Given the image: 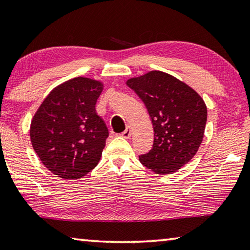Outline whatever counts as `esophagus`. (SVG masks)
I'll return each mask as SVG.
<instances>
[{
	"instance_id": "34e87169",
	"label": "esophagus",
	"mask_w": 250,
	"mask_h": 250,
	"mask_svg": "<svg viewBox=\"0 0 250 250\" xmlns=\"http://www.w3.org/2000/svg\"><path fill=\"white\" fill-rule=\"evenodd\" d=\"M120 136H121V137H124V138H125V139H128V138L131 137V130H130L129 126L125 130L124 132H122V133L120 134Z\"/></svg>"
}]
</instances>
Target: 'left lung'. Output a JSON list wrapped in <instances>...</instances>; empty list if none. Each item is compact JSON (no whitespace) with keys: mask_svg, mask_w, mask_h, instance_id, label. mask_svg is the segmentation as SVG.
Listing matches in <instances>:
<instances>
[{"mask_svg":"<svg viewBox=\"0 0 250 250\" xmlns=\"http://www.w3.org/2000/svg\"><path fill=\"white\" fill-rule=\"evenodd\" d=\"M126 85L144 102L153 125V145L141 154L142 165L159 175L188 164L203 141L207 106L199 94L177 78L150 71L129 79Z\"/></svg>","mask_w":250,"mask_h":250,"instance_id":"8db88e82","label":"left lung"}]
</instances>
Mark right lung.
Wrapping results in <instances>:
<instances>
[{
    "instance_id": "obj_1",
    "label": "right lung",
    "mask_w": 250,
    "mask_h": 250,
    "mask_svg": "<svg viewBox=\"0 0 250 250\" xmlns=\"http://www.w3.org/2000/svg\"><path fill=\"white\" fill-rule=\"evenodd\" d=\"M104 84L78 77L51 91L31 122L34 151L51 172L79 179L97 167L109 136L96 112Z\"/></svg>"
}]
</instances>
